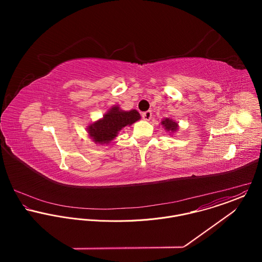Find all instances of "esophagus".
Segmentation results:
<instances>
[{
    "label": "esophagus",
    "instance_id": "esophagus-1",
    "mask_svg": "<svg viewBox=\"0 0 262 262\" xmlns=\"http://www.w3.org/2000/svg\"><path fill=\"white\" fill-rule=\"evenodd\" d=\"M151 117H152V113H151V111H146V112L142 113V118H143L144 120H146V121H149L150 119H151Z\"/></svg>",
    "mask_w": 262,
    "mask_h": 262
}]
</instances>
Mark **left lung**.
Masks as SVG:
<instances>
[{"label": "left lung", "instance_id": "8db88e82", "mask_svg": "<svg viewBox=\"0 0 262 262\" xmlns=\"http://www.w3.org/2000/svg\"><path fill=\"white\" fill-rule=\"evenodd\" d=\"M161 125L164 127V129L168 132H177L178 129H179V124L177 122H174L173 120L169 119V118H166L164 119L162 122H161Z\"/></svg>", "mask_w": 262, "mask_h": 262}]
</instances>
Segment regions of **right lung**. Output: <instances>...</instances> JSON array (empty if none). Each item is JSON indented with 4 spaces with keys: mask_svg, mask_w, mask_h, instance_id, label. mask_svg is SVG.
I'll return each instance as SVG.
<instances>
[{
    "mask_svg": "<svg viewBox=\"0 0 262 262\" xmlns=\"http://www.w3.org/2000/svg\"><path fill=\"white\" fill-rule=\"evenodd\" d=\"M136 110L123 111L119 106H114L102 119L88 126V133L96 144H109L118 135L119 131L130 126L140 119Z\"/></svg>",
    "mask_w": 262,
    "mask_h": 262,
    "instance_id": "obj_1",
    "label": "right lung"
}]
</instances>
